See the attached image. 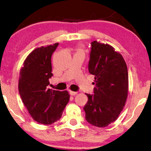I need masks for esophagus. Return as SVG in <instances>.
Here are the masks:
<instances>
[{"mask_svg": "<svg viewBox=\"0 0 151 151\" xmlns=\"http://www.w3.org/2000/svg\"><path fill=\"white\" fill-rule=\"evenodd\" d=\"M78 93V92H76V91H70V94L71 96H75Z\"/></svg>", "mask_w": 151, "mask_h": 151, "instance_id": "obj_1", "label": "esophagus"}]
</instances>
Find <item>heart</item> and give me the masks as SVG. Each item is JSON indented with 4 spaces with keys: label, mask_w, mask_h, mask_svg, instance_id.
I'll return each instance as SVG.
<instances>
[{
    "label": "heart",
    "mask_w": 151,
    "mask_h": 151,
    "mask_svg": "<svg viewBox=\"0 0 151 151\" xmlns=\"http://www.w3.org/2000/svg\"><path fill=\"white\" fill-rule=\"evenodd\" d=\"M83 52V51H82V50L80 49V48H78V49H77V52Z\"/></svg>",
    "instance_id": "heart-1"
}]
</instances>
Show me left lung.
Here are the masks:
<instances>
[{
	"instance_id": "obj_1",
	"label": "left lung",
	"mask_w": 151,
	"mask_h": 151,
	"mask_svg": "<svg viewBox=\"0 0 151 151\" xmlns=\"http://www.w3.org/2000/svg\"><path fill=\"white\" fill-rule=\"evenodd\" d=\"M89 73L94 76V94L86 93L84 107L88 123L106 127L118 118L128 93V73L123 56L109 44L91 42Z\"/></svg>"
}]
</instances>
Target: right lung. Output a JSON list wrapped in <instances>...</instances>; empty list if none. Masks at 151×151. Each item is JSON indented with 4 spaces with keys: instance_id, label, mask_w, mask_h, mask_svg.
<instances>
[{
    "instance_id": "add662e5",
    "label": "right lung",
    "mask_w": 151,
    "mask_h": 151,
    "mask_svg": "<svg viewBox=\"0 0 151 151\" xmlns=\"http://www.w3.org/2000/svg\"><path fill=\"white\" fill-rule=\"evenodd\" d=\"M58 43L35 48L21 68L19 79L20 96L29 114L37 122L52 124L61 118L70 95L67 91L48 89L52 76L51 56Z\"/></svg>"
}]
</instances>
